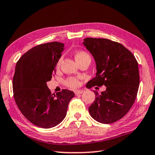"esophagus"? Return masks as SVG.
<instances>
[{
    "label": "esophagus",
    "instance_id": "obj_1",
    "mask_svg": "<svg viewBox=\"0 0 155 155\" xmlns=\"http://www.w3.org/2000/svg\"><path fill=\"white\" fill-rule=\"evenodd\" d=\"M83 92V90H77V91H75V95H80Z\"/></svg>",
    "mask_w": 155,
    "mask_h": 155
}]
</instances>
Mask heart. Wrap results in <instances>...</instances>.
<instances>
[{
	"mask_svg": "<svg viewBox=\"0 0 155 155\" xmlns=\"http://www.w3.org/2000/svg\"><path fill=\"white\" fill-rule=\"evenodd\" d=\"M74 57H75L76 61H77L78 64L85 59H90L91 60L90 56L89 55V54L87 53L86 52L83 51H79L76 52L74 54ZM59 65H60V60L59 61V62L57 63V66L59 67ZM65 84H66V85L68 86V87L72 88V89H75L77 87H78V85H79V84H80V82H79V80H78L77 78L70 77L68 78L66 81H65Z\"/></svg>",
	"mask_w": 155,
	"mask_h": 155,
	"instance_id": "obj_1",
	"label": "heart"
}]
</instances>
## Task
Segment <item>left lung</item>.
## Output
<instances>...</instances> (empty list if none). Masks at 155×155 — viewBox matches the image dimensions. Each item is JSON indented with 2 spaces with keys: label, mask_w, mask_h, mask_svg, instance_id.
Here are the masks:
<instances>
[{
  "label": "left lung",
  "mask_w": 155,
  "mask_h": 155,
  "mask_svg": "<svg viewBox=\"0 0 155 155\" xmlns=\"http://www.w3.org/2000/svg\"><path fill=\"white\" fill-rule=\"evenodd\" d=\"M83 44L96 63V77L88 87L106 86L89 107L93 118L103 124H111L124 116L132 107L140 85L138 63L122 44L103 38H85Z\"/></svg>",
  "instance_id": "left-lung-1"
}]
</instances>
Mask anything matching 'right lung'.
<instances>
[{
	"label": "right lung",
	"mask_w": 155,
	"mask_h": 155,
	"mask_svg": "<svg viewBox=\"0 0 155 155\" xmlns=\"http://www.w3.org/2000/svg\"><path fill=\"white\" fill-rule=\"evenodd\" d=\"M64 44L57 41L33 47L20 57L15 68L13 91L17 106L37 127H56L65 118L74 93L68 90L51 94L47 82L56 74Z\"/></svg>",
	"instance_id": "right-lung-1"
}]
</instances>
